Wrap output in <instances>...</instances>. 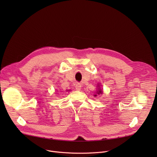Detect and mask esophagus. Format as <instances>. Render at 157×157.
I'll return each mask as SVG.
<instances>
[{
    "instance_id": "1",
    "label": "esophagus",
    "mask_w": 157,
    "mask_h": 157,
    "mask_svg": "<svg viewBox=\"0 0 157 157\" xmlns=\"http://www.w3.org/2000/svg\"><path fill=\"white\" fill-rule=\"evenodd\" d=\"M81 88V85L79 83H78L76 85V89L78 90V91H80Z\"/></svg>"
}]
</instances>
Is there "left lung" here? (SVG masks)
I'll return each mask as SVG.
<instances>
[{"label":"left lung","instance_id":"obj_1","mask_svg":"<svg viewBox=\"0 0 157 157\" xmlns=\"http://www.w3.org/2000/svg\"><path fill=\"white\" fill-rule=\"evenodd\" d=\"M97 94H98V95H100V94H102V91L101 90H100V88H98V92H97ZM95 96H97L96 95H95Z\"/></svg>","mask_w":157,"mask_h":157}]
</instances>
